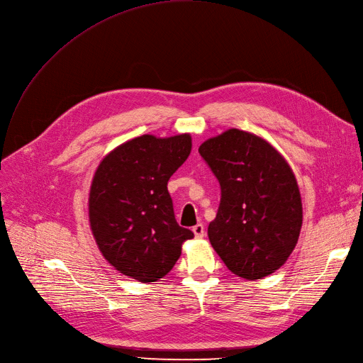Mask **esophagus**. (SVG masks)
<instances>
[{
    "instance_id": "obj_1",
    "label": "esophagus",
    "mask_w": 363,
    "mask_h": 363,
    "mask_svg": "<svg viewBox=\"0 0 363 363\" xmlns=\"http://www.w3.org/2000/svg\"><path fill=\"white\" fill-rule=\"evenodd\" d=\"M192 230H194V234H195L196 238H204V235H206V228H204V225H202V223L195 225V226L192 228Z\"/></svg>"
}]
</instances>
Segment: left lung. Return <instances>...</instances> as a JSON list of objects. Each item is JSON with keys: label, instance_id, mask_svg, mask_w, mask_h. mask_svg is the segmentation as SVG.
<instances>
[{"label": "left lung", "instance_id": "8db88e82", "mask_svg": "<svg viewBox=\"0 0 363 363\" xmlns=\"http://www.w3.org/2000/svg\"><path fill=\"white\" fill-rule=\"evenodd\" d=\"M198 152L222 192L208 225L213 249L245 280L275 272L294 252L302 226L292 168L267 140L235 128L208 138Z\"/></svg>", "mask_w": 363, "mask_h": 363}]
</instances>
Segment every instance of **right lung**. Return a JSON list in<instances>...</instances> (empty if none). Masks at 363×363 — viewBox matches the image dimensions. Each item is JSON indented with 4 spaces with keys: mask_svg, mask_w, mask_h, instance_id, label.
<instances>
[{
    "mask_svg": "<svg viewBox=\"0 0 363 363\" xmlns=\"http://www.w3.org/2000/svg\"><path fill=\"white\" fill-rule=\"evenodd\" d=\"M192 138L141 135L111 150L89 192V223L99 252L123 275L153 283L176 265L194 237L174 216L168 180L191 155Z\"/></svg>",
    "mask_w": 363,
    "mask_h": 363,
    "instance_id": "1",
    "label": "right lung"
}]
</instances>
